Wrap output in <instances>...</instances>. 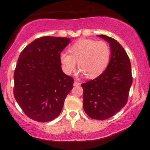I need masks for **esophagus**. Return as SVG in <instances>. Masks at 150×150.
<instances>
[{
  "mask_svg": "<svg viewBox=\"0 0 150 150\" xmlns=\"http://www.w3.org/2000/svg\"><path fill=\"white\" fill-rule=\"evenodd\" d=\"M80 85V82H77V81H75V82H74V84H73V85L75 86V87H77V86H79Z\"/></svg>",
  "mask_w": 150,
  "mask_h": 150,
  "instance_id": "esophagus-1",
  "label": "esophagus"
}]
</instances>
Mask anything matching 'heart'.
I'll list each match as a JSON object with an SVG mask.
<instances>
[{
	"label": "heart",
	"mask_w": 150,
	"mask_h": 150,
	"mask_svg": "<svg viewBox=\"0 0 150 150\" xmlns=\"http://www.w3.org/2000/svg\"><path fill=\"white\" fill-rule=\"evenodd\" d=\"M69 51L70 54L62 53L60 56L65 73H73L78 63L80 73L85 74L89 78H95L104 73L111 58L109 46L104 41L79 39Z\"/></svg>",
	"instance_id": "b5f03b06"
}]
</instances>
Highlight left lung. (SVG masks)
I'll list each match as a JSON object with an SVG mask.
<instances>
[{"mask_svg": "<svg viewBox=\"0 0 150 150\" xmlns=\"http://www.w3.org/2000/svg\"><path fill=\"white\" fill-rule=\"evenodd\" d=\"M98 37L109 44V63L101 75L81 86L85 113L93 119L105 120L114 116L126 104L132 77L130 59L122 46L104 34Z\"/></svg>", "mask_w": 150, "mask_h": 150, "instance_id": "obj_1", "label": "left lung"}]
</instances>
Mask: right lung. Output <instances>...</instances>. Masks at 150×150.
Here are the masks:
<instances>
[{"label":"right lung","mask_w":150,"mask_h":150,"mask_svg":"<svg viewBox=\"0 0 150 150\" xmlns=\"http://www.w3.org/2000/svg\"><path fill=\"white\" fill-rule=\"evenodd\" d=\"M70 38L43 37L22 51L14 73V97L29 118L51 121L61 112L74 80L61 68V53Z\"/></svg>","instance_id":"right-lung-1"}]
</instances>
